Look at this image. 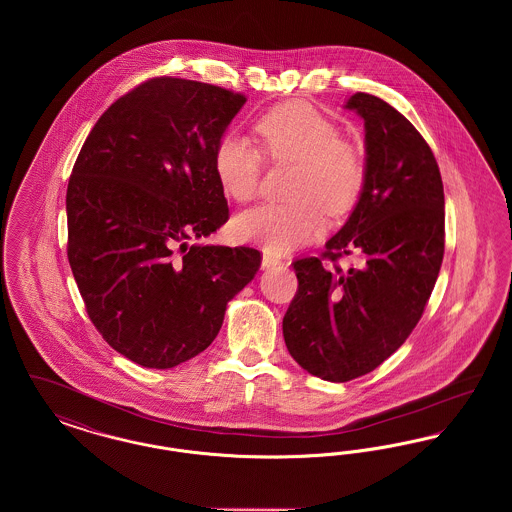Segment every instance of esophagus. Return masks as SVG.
Here are the masks:
<instances>
[{
  "mask_svg": "<svg viewBox=\"0 0 512 512\" xmlns=\"http://www.w3.org/2000/svg\"><path fill=\"white\" fill-rule=\"evenodd\" d=\"M282 261H280V257H276V255H272V253H268L265 251L263 253V263H261V267L263 270H268V268L276 267V265H280Z\"/></svg>",
  "mask_w": 512,
  "mask_h": 512,
  "instance_id": "34e87169",
  "label": "esophagus"
}]
</instances>
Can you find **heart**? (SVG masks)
Masks as SVG:
<instances>
[{"label": "heart", "instance_id": "heart-1", "mask_svg": "<svg viewBox=\"0 0 512 512\" xmlns=\"http://www.w3.org/2000/svg\"><path fill=\"white\" fill-rule=\"evenodd\" d=\"M261 146L274 163H295L288 205L265 203L236 219V234L270 253H288L309 244L322 230V210L347 211L359 194L363 165L340 128L313 105L288 101L255 122ZM263 153L244 136L228 132L215 149V174L224 194L238 203L253 199L263 172Z\"/></svg>", "mask_w": 512, "mask_h": 512}]
</instances>
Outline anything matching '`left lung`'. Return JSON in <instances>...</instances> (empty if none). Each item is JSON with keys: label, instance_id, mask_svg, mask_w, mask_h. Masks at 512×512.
I'll use <instances>...</instances> for the list:
<instances>
[{"label": "left lung", "instance_id": "left-lung-1", "mask_svg": "<svg viewBox=\"0 0 512 512\" xmlns=\"http://www.w3.org/2000/svg\"><path fill=\"white\" fill-rule=\"evenodd\" d=\"M345 109L365 121V178L322 258L359 252L364 265L341 271L317 257L295 261L299 286L282 322L297 365L328 382L372 372L405 343L445 247L443 182L426 140L384 99L357 92Z\"/></svg>", "mask_w": 512, "mask_h": 512}]
</instances>
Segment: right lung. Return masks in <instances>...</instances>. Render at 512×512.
<instances>
[{
    "mask_svg": "<svg viewBox=\"0 0 512 512\" xmlns=\"http://www.w3.org/2000/svg\"><path fill=\"white\" fill-rule=\"evenodd\" d=\"M242 94L159 76L117 99L78 153L67 255L103 340L146 368L205 351L255 278L253 247L190 245L228 220L215 149Z\"/></svg>",
    "mask_w": 512,
    "mask_h": 512,
    "instance_id": "1",
    "label": "right lung"
}]
</instances>
